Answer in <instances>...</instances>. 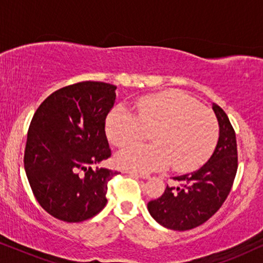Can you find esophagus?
I'll use <instances>...</instances> for the list:
<instances>
[{
    "label": "esophagus",
    "mask_w": 263,
    "mask_h": 263,
    "mask_svg": "<svg viewBox=\"0 0 263 263\" xmlns=\"http://www.w3.org/2000/svg\"><path fill=\"white\" fill-rule=\"evenodd\" d=\"M125 174H129L130 176H135V177L138 178H142V179H147L149 178V175H146V174H140L138 171H133V170H127L125 171Z\"/></svg>",
    "instance_id": "1"
}]
</instances>
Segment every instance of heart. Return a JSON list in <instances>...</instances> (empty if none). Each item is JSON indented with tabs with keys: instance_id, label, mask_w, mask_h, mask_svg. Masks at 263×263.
I'll return each instance as SVG.
<instances>
[{
	"instance_id": "1",
	"label": "heart",
	"mask_w": 263,
	"mask_h": 263,
	"mask_svg": "<svg viewBox=\"0 0 263 263\" xmlns=\"http://www.w3.org/2000/svg\"><path fill=\"white\" fill-rule=\"evenodd\" d=\"M107 139L118 148L134 145L152 132L153 145L130 147L117 164L141 172L171 167L185 172L199 167L217 145L219 123L211 110L181 91L149 95L135 103V115L117 106L106 118Z\"/></svg>"
}]
</instances>
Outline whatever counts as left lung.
I'll return each mask as SVG.
<instances>
[{
	"label": "left lung",
	"mask_w": 263,
	"mask_h": 263,
	"mask_svg": "<svg viewBox=\"0 0 263 263\" xmlns=\"http://www.w3.org/2000/svg\"><path fill=\"white\" fill-rule=\"evenodd\" d=\"M219 123V139L210 159L199 170L176 176V186H166L163 195L147 204L149 214L164 228L185 231L206 222L224 203L235 181L236 133L228 115L213 103Z\"/></svg>",
	"instance_id": "left-lung-1"
}]
</instances>
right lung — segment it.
Masks as SVG:
<instances>
[{
	"instance_id": "right-lung-1",
	"label": "right lung",
	"mask_w": 263,
	"mask_h": 263,
	"mask_svg": "<svg viewBox=\"0 0 263 263\" xmlns=\"http://www.w3.org/2000/svg\"><path fill=\"white\" fill-rule=\"evenodd\" d=\"M116 86L84 81L51 93L33 115L24 166L33 195L52 217L80 222L107 202V182L118 172L92 165L107 159V114Z\"/></svg>"
}]
</instances>
